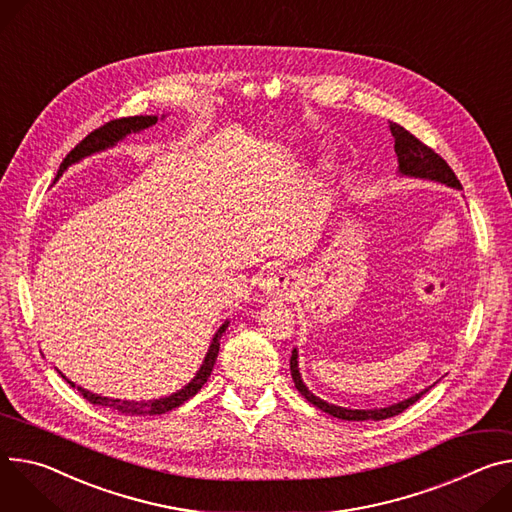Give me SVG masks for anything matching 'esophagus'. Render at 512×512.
I'll return each instance as SVG.
<instances>
[{"label":"esophagus","mask_w":512,"mask_h":512,"mask_svg":"<svg viewBox=\"0 0 512 512\" xmlns=\"http://www.w3.org/2000/svg\"><path fill=\"white\" fill-rule=\"evenodd\" d=\"M290 286H292V277L286 271H271L261 282L263 294H269V296H284Z\"/></svg>","instance_id":"1"}]
</instances>
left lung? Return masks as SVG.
<instances>
[{
  "label": "left lung",
  "mask_w": 512,
  "mask_h": 512,
  "mask_svg": "<svg viewBox=\"0 0 512 512\" xmlns=\"http://www.w3.org/2000/svg\"><path fill=\"white\" fill-rule=\"evenodd\" d=\"M390 132L394 136V151H396V157H398V175L400 177L429 179V181L443 183V185H447V188L461 190V183L455 177V173L451 171V167L433 149L423 145L416 136H412L406 128H402L396 122H390ZM290 371H292V380H294L298 392L310 404H314L322 412H329L335 418H341V421H384V418L396 416L402 410H406L408 406H412L418 398L429 392V388L435 386L433 384V386L421 390V392L410 396V398H404L402 402H396V404H390V406H384V408H345V406H337V404H331L327 400H322V398H318L316 394H312L308 390V386L304 384L302 374H300L298 349L292 351Z\"/></svg>",
  "instance_id": "1"
}]
</instances>
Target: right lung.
Listing matches in <instances>:
<instances>
[{
  "instance_id": "add662e5",
  "label": "right lung",
  "mask_w": 512,
  "mask_h": 512,
  "mask_svg": "<svg viewBox=\"0 0 512 512\" xmlns=\"http://www.w3.org/2000/svg\"><path fill=\"white\" fill-rule=\"evenodd\" d=\"M165 114L159 118V116H130V118H120V120H112L108 124H104L102 128L94 130L91 134H87L83 141L63 159L59 171H57V177L55 181L75 163H79L81 159L89 157V155H96L100 151H106V149H112L116 147L120 141H124V138L128 134H134V132H141V130H147L151 126H155L159 120H163ZM230 320L226 318L220 329L214 333L212 341H210V347H208V353L200 365V369L196 371V376L185 384L181 390L169 394V396H163V398H155V400H120V398H108V396H102V394H94L89 392L81 386H75L71 380H67V376H63L61 371L59 374L73 386L81 392V396L85 400H89L91 404H98V406H104V408H112L120 414H126V416H155V414H165L177 406H181L183 402H188L192 396L198 394V390L208 382L210 374H212V367L216 363V357H218V351H220V339L222 335L226 333Z\"/></svg>"
}]
</instances>
